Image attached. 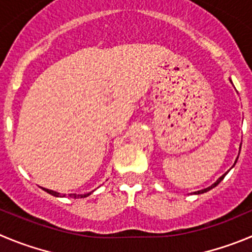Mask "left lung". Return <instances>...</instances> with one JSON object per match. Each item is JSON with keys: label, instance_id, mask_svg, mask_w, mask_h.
Returning <instances> with one entry per match:
<instances>
[{"label": "left lung", "instance_id": "obj_1", "mask_svg": "<svg viewBox=\"0 0 252 252\" xmlns=\"http://www.w3.org/2000/svg\"><path fill=\"white\" fill-rule=\"evenodd\" d=\"M230 82H231V81H230ZM231 83H232V82H231ZM240 149H241V145H240ZM237 158H239V157H237ZM236 161H237V159H236V160H235V164H236ZM235 164H234V165H235ZM226 174H227V173H225V174H224V175H221V176H220V178H219V179H218V180H216V182H215V183H214V184H213V185H210V187H209V188H206V189H203V190H197V191H194V194H195V195H199V194H204V192H206V191H209V190H211V189H213V188H215V187H216V185H218V184H219V183L221 182V180H222V179H224V178H225V175H226Z\"/></svg>", "mask_w": 252, "mask_h": 252}]
</instances>
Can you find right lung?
<instances>
[{
  "instance_id": "obj_1",
  "label": "right lung",
  "mask_w": 252,
  "mask_h": 252,
  "mask_svg": "<svg viewBox=\"0 0 252 252\" xmlns=\"http://www.w3.org/2000/svg\"><path fill=\"white\" fill-rule=\"evenodd\" d=\"M42 189H43L44 191L48 192V194L53 195V196H56V197H64L65 196V194H61V192L55 191V190H49V189H46V188H42ZM93 191H94V190H93ZM93 191H89V192H87V194H69V196L73 197V199H79V197H87V196H89V195H91Z\"/></svg>"
}]
</instances>
